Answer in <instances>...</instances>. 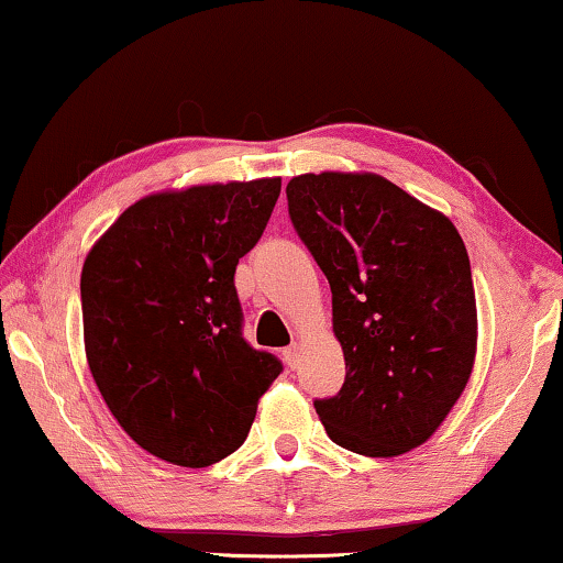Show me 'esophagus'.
I'll return each instance as SVG.
<instances>
[{
	"instance_id": "1",
	"label": "esophagus",
	"mask_w": 563,
	"mask_h": 563,
	"mask_svg": "<svg viewBox=\"0 0 563 563\" xmlns=\"http://www.w3.org/2000/svg\"><path fill=\"white\" fill-rule=\"evenodd\" d=\"M283 358H285V364H288V368H298V364H300V346H296V343H292V346H288L283 351Z\"/></svg>"
}]
</instances>
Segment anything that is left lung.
I'll return each instance as SVG.
<instances>
[{
    "label": "left lung",
    "mask_w": 563,
    "mask_h": 563,
    "mask_svg": "<svg viewBox=\"0 0 563 563\" xmlns=\"http://www.w3.org/2000/svg\"><path fill=\"white\" fill-rule=\"evenodd\" d=\"M298 238L333 296L346 379L316 399L329 438L366 457L419 448L475 364L465 242L448 217L379 174H300L285 187Z\"/></svg>",
    "instance_id": "1"
}]
</instances>
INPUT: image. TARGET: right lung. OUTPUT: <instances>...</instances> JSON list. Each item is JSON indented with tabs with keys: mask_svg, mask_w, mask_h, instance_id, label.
<instances>
[{
	"mask_svg": "<svg viewBox=\"0 0 563 563\" xmlns=\"http://www.w3.org/2000/svg\"><path fill=\"white\" fill-rule=\"evenodd\" d=\"M278 197V176L148 195L82 265L90 374L125 434L166 463L207 467L232 455L283 372L242 339L234 290Z\"/></svg>",
	"mask_w": 563,
	"mask_h": 563,
	"instance_id": "1",
	"label": "right lung"
}]
</instances>
